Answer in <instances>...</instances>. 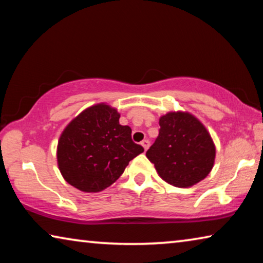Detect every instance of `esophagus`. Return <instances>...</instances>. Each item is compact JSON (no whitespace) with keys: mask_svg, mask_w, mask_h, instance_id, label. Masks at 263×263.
<instances>
[{"mask_svg":"<svg viewBox=\"0 0 263 263\" xmlns=\"http://www.w3.org/2000/svg\"><path fill=\"white\" fill-rule=\"evenodd\" d=\"M149 144H151V142L147 139H145V140L141 141V146H142V147H144L145 151H147V148L149 147Z\"/></svg>","mask_w":263,"mask_h":263,"instance_id":"esophagus-1","label":"esophagus"}]
</instances>
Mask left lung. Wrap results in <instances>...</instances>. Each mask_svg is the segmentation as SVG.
<instances>
[{
	"label": "left lung",
	"mask_w": 263,
	"mask_h": 263,
	"mask_svg": "<svg viewBox=\"0 0 263 263\" xmlns=\"http://www.w3.org/2000/svg\"><path fill=\"white\" fill-rule=\"evenodd\" d=\"M159 136L146 157L169 184L188 188L205 179L216 148L203 124L188 112H169L159 121Z\"/></svg>",
	"instance_id": "obj_1"
}]
</instances>
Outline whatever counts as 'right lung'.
Instances as JSON below:
<instances>
[{"mask_svg": "<svg viewBox=\"0 0 263 263\" xmlns=\"http://www.w3.org/2000/svg\"><path fill=\"white\" fill-rule=\"evenodd\" d=\"M131 127L119 124L117 110L90 106L65 128L58 144V164L70 185L97 193L114 183L128 162L144 152L131 138Z\"/></svg>", "mask_w": 263, "mask_h": 263, "instance_id": "obj_1", "label": "right lung"}]
</instances>
